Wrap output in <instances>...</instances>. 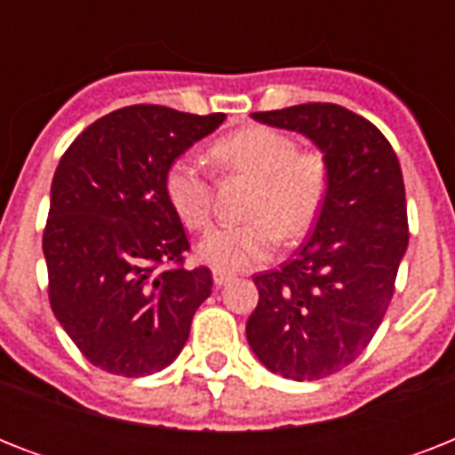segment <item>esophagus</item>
Listing matches in <instances>:
<instances>
[{"instance_id": "34e87169", "label": "esophagus", "mask_w": 455, "mask_h": 455, "mask_svg": "<svg viewBox=\"0 0 455 455\" xmlns=\"http://www.w3.org/2000/svg\"><path fill=\"white\" fill-rule=\"evenodd\" d=\"M212 278H214V285H227V283H231V281H234V274H231V271L217 269L212 274Z\"/></svg>"}]
</instances>
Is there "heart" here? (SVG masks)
<instances>
[{
    "mask_svg": "<svg viewBox=\"0 0 455 455\" xmlns=\"http://www.w3.org/2000/svg\"><path fill=\"white\" fill-rule=\"evenodd\" d=\"M221 172L255 179L245 217L234 227L212 228L196 248L198 259L221 271L248 269L283 241L302 238L323 210L331 167L321 151H298V141L274 127H243L217 139L210 148ZM172 212L191 231H203L212 220V184L188 156L174 157L163 177Z\"/></svg>",
    "mask_w": 455,
    "mask_h": 455,
    "instance_id": "1",
    "label": "heart"
}]
</instances>
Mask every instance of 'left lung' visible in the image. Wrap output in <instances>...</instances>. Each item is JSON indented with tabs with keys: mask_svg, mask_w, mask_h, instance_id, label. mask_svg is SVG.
Here are the masks:
<instances>
[{
	"mask_svg": "<svg viewBox=\"0 0 455 455\" xmlns=\"http://www.w3.org/2000/svg\"><path fill=\"white\" fill-rule=\"evenodd\" d=\"M299 132L331 167L311 238L281 269L257 274L259 302L245 335L257 359L288 380H321L373 339L409 248L406 191L396 153L366 117L335 103L252 113Z\"/></svg>",
	"mask_w": 455,
	"mask_h": 455,
	"instance_id": "left-lung-1",
	"label": "left lung"
}]
</instances>
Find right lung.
I'll return each mask as SVG.
<instances>
[{"instance_id":"right-lung-1","label":"right lung","mask_w":455,"mask_h":455,"mask_svg":"<svg viewBox=\"0 0 455 455\" xmlns=\"http://www.w3.org/2000/svg\"><path fill=\"white\" fill-rule=\"evenodd\" d=\"M224 120L127 106L89 124L60 157L42 238L49 302L96 368L141 378L184 349L212 274L184 267L191 245L163 177Z\"/></svg>"}]
</instances>
